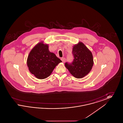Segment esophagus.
Segmentation results:
<instances>
[{"mask_svg":"<svg viewBox=\"0 0 123 123\" xmlns=\"http://www.w3.org/2000/svg\"><path fill=\"white\" fill-rule=\"evenodd\" d=\"M61 60H62V61L63 63H64L65 61V58H61Z\"/></svg>","mask_w":123,"mask_h":123,"instance_id":"1","label":"esophagus"}]
</instances>
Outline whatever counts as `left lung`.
I'll list each match as a JSON object with an SVG mask.
<instances>
[{
    "mask_svg": "<svg viewBox=\"0 0 123 123\" xmlns=\"http://www.w3.org/2000/svg\"><path fill=\"white\" fill-rule=\"evenodd\" d=\"M74 59L71 63L66 62L65 66L70 74L77 78H82L91 71L94 64L92 53L85 45L79 42L72 49Z\"/></svg>",
    "mask_w": 123,
    "mask_h": 123,
    "instance_id": "left-lung-1",
    "label": "left lung"
}]
</instances>
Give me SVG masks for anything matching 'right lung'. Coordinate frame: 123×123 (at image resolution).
Segmentation results:
<instances>
[{
  "mask_svg": "<svg viewBox=\"0 0 123 123\" xmlns=\"http://www.w3.org/2000/svg\"><path fill=\"white\" fill-rule=\"evenodd\" d=\"M62 61L49 51L48 45L43 42L38 43L31 50L27 64L29 71L38 79L49 76L55 67Z\"/></svg>",
  "mask_w": 123,
  "mask_h": 123,
  "instance_id": "right-lung-1",
  "label": "right lung"
}]
</instances>
